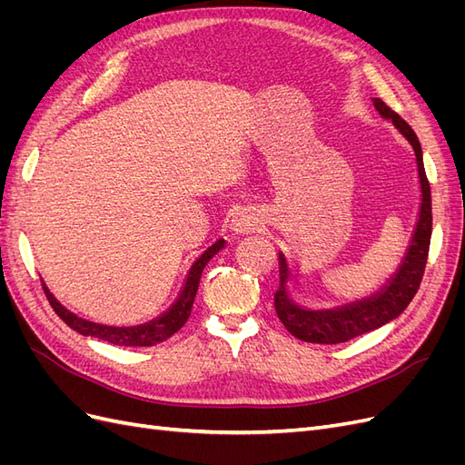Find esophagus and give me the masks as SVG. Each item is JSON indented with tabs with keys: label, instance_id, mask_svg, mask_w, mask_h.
Returning <instances> with one entry per match:
<instances>
[{
	"label": "esophagus",
	"instance_id": "esophagus-1",
	"mask_svg": "<svg viewBox=\"0 0 465 465\" xmlns=\"http://www.w3.org/2000/svg\"><path fill=\"white\" fill-rule=\"evenodd\" d=\"M260 223H262V217H260L258 211L250 209V207H244L241 211H236V213L232 215V219H231V232L236 234V236L250 234V232H254L258 229Z\"/></svg>",
	"mask_w": 465,
	"mask_h": 465
}]
</instances>
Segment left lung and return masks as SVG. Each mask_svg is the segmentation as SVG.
<instances>
[{"mask_svg":"<svg viewBox=\"0 0 465 465\" xmlns=\"http://www.w3.org/2000/svg\"><path fill=\"white\" fill-rule=\"evenodd\" d=\"M374 108L380 116L391 120L407 143L411 145L417 174L420 203L415 221V229L411 241L407 244L405 254L386 283L380 287L371 297L351 301L333 308H306L292 299L289 291L291 281L299 277L289 265L287 256L279 252V289L275 292V311L283 326L302 341L308 343H343L353 340L357 335L382 328L384 323L396 320L415 297L425 273V263L430 246L432 232V205H430V186L425 174L423 149H420L415 132L410 124L401 120L396 112L386 106L380 98H374Z\"/></svg>","mask_w":465,"mask_h":465,"instance_id":"8db88e82","label":"left lung"}]
</instances>
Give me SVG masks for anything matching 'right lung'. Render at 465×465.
I'll return each instance as SVG.
<instances>
[{
  "label": "right lung",
  "instance_id": "add662e5",
  "mask_svg": "<svg viewBox=\"0 0 465 465\" xmlns=\"http://www.w3.org/2000/svg\"><path fill=\"white\" fill-rule=\"evenodd\" d=\"M224 244H227L224 242V238H219V241L211 244L203 252V254L192 263V267L188 270V275L184 279V285H182L176 301L168 306V311H164L161 316L153 318L145 323H137V326H106V323H98V322H93L87 318H81L54 297L45 281H42V287H45V292H46V297L55 311V314H58L67 323V326L75 330L77 333L96 337V340L108 341L112 345L151 347V345H157V343L168 340V337L174 335L188 322L195 292H198V287H200L203 267L209 263L211 258L217 254V252H221L224 248Z\"/></svg>",
  "mask_w": 465,
  "mask_h": 465
}]
</instances>
